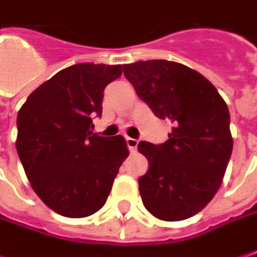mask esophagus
I'll use <instances>...</instances> for the list:
<instances>
[{"instance_id":"34e87169","label":"esophagus","mask_w":257,"mask_h":257,"mask_svg":"<svg viewBox=\"0 0 257 257\" xmlns=\"http://www.w3.org/2000/svg\"><path fill=\"white\" fill-rule=\"evenodd\" d=\"M125 143H127V147L130 150V153H134L136 149H137L139 141L136 140V139H132V137H125Z\"/></svg>"}]
</instances>
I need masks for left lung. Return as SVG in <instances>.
Masks as SVG:
<instances>
[{
	"mask_svg": "<svg viewBox=\"0 0 257 257\" xmlns=\"http://www.w3.org/2000/svg\"><path fill=\"white\" fill-rule=\"evenodd\" d=\"M125 79L173 132L163 144L139 143L150 168L139 178L143 204L161 221L204 209L221 187L232 154L230 116L221 94L197 70L164 59L123 66Z\"/></svg>",
	"mask_w": 257,
	"mask_h": 257,
	"instance_id": "8db88e82",
	"label": "left lung"
}]
</instances>
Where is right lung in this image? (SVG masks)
I'll use <instances>...</instances> for the list:
<instances>
[{
	"mask_svg": "<svg viewBox=\"0 0 257 257\" xmlns=\"http://www.w3.org/2000/svg\"><path fill=\"white\" fill-rule=\"evenodd\" d=\"M120 75L121 65H72L35 89L18 111L22 167L36 195L62 216L97 212L128 156L121 136L92 132L103 90Z\"/></svg>",
	"mask_w": 257,
	"mask_h": 257,
	"instance_id": "right-lung-1",
	"label": "right lung"
}]
</instances>
